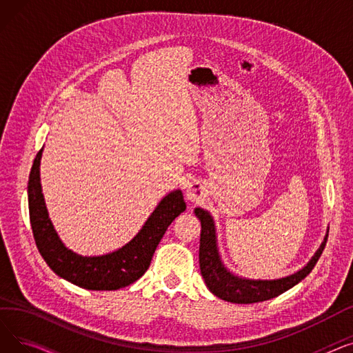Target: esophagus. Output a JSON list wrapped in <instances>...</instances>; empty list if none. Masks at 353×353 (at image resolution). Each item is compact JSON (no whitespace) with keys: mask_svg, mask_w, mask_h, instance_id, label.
I'll list each match as a JSON object with an SVG mask.
<instances>
[{"mask_svg":"<svg viewBox=\"0 0 353 353\" xmlns=\"http://www.w3.org/2000/svg\"><path fill=\"white\" fill-rule=\"evenodd\" d=\"M206 190H205V186L200 181H192L189 184V188L186 189V196L190 201H197L200 200L203 196H205Z\"/></svg>","mask_w":353,"mask_h":353,"instance_id":"obj_1","label":"esophagus"}]
</instances>
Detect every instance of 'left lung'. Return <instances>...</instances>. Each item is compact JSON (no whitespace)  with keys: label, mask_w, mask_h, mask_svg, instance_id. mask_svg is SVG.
I'll return each instance as SVG.
<instances>
[{"label":"left lung","mask_w":353,"mask_h":353,"mask_svg":"<svg viewBox=\"0 0 353 353\" xmlns=\"http://www.w3.org/2000/svg\"><path fill=\"white\" fill-rule=\"evenodd\" d=\"M194 214L201 223L199 262L203 279H205L206 286L213 294L232 303L248 305L265 302L282 294L294 285H298L312 272L314 265L319 261L327 240V236H325L321 248L312 256L307 265L293 274L274 281L246 279V277L233 274L230 270H228L223 262H221L217 248L216 226L212 214L208 210L200 208L194 209Z\"/></svg>","instance_id":"8db88e82"}]
</instances>
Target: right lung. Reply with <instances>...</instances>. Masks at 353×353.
<instances>
[{"instance_id": "obj_1", "label": "right lung", "mask_w": 353, "mask_h": 353, "mask_svg": "<svg viewBox=\"0 0 353 353\" xmlns=\"http://www.w3.org/2000/svg\"><path fill=\"white\" fill-rule=\"evenodd\" d=\"M41 156L43 148L31 167L28 209L35 245L50 269L72 285L88 290H117L140 279L150 266L167 228L186 210L181 190L164 196L141 230L119 250L101 256H81L64 246L48 217L40 183Z\"/></svg>"}]
</instances>
